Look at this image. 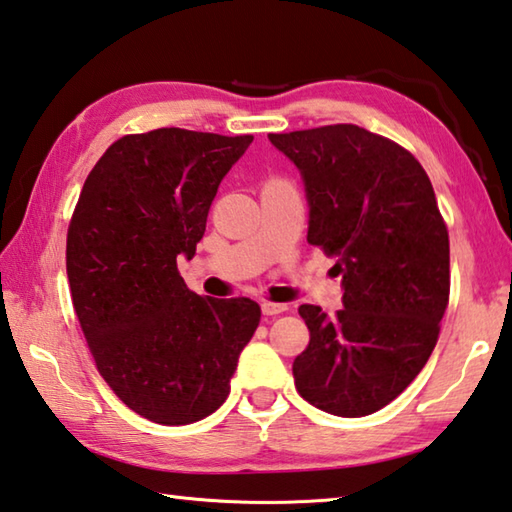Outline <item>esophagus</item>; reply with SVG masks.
I'll use <instances>...</instances> for the list:
<instances>
[{
    "label": "esophagus",
    "mask_w": 512,
    "mask_h": 512,
    "mask_svg": "<svg viewBox=\"0 0 512 512\" xmlns=\"http://www.w3.org/2000/svg\"><path fill=\"white\" fill-rule=\"evenodd\" d=\"M288 309L286 304H280V302H264L262 304V313L264 315H280V313H284Z\"/></svg>",
    "instance_id": "34e87169"
}]
</instances>
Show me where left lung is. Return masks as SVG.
Listing matches in <instances>:
<instances>
[{
    "instance_id": "1",
    "label": "left lung",
    "mask_w": 512,
    "mask_h": 512,
    "mask_svg": "<svg viewBox=\"0 0 512 512\" xmlns=\"http://www.w3.org/2000/svg\"><path fill=\"white\" fill-rule=\"evenodd\" d=\"M302 172L311 246L336 257L342 309L302 304L293 360L304 401L336 416L383 410L418 376L450 300V239L423 165L358 125L268 134Z\"/></svg>"
}]
</instances>
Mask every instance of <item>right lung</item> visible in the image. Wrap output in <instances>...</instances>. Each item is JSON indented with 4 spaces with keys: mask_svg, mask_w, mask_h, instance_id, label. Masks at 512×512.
<instances>
[{
    "mask_svg": "<svg viewBox=\"0 0 512 512\" xmlns=\"http://www.w3.org/2000/svg\"><path fill=\"white\" fill-rule=\"evenodd\" d=\"M253 136L161 127L107 147L67 232L73 309L105 383L159 425L210 416L230 394L239 353L262 318L250 297L185 286L219 183Z\"/></svg>",
    "mask_w": 512,
    "mask_h": 512,
    "instance_id": "1",
    "label": "right lung"
}]
</instances>
